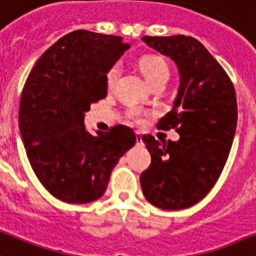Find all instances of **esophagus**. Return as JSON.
I'll return each mask as SVG.
<instances>
[{
  "mask_svg": "<svg viewBox=\"0 0 256 256\" xmlns=\"http://www.w3.org/2000/svg\"><path fill=\"white\" fill-rule=\"evenodd\" d=\"M136 145L142 144V136L140 134V132H136Z\"/></svg>",
  "mask_w": 256,
  "mask_h": 256,
  "instance_id": "1",
  "label": "esophagus"
}]
</instances>
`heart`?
<instances>
[{
    "instance_id": "heart-1",
    "label": "heart",
    "mask_w": 256,
    "mask_h": 256,
    "mask_svg": "<svg viewBox=\"0 0 256 256\" xmlns=\"http://www.w3.org/2000/svg\"><path fill=\"white\" fill-rule=\"evenodd\" d=\"M140 68H141V72L144 74L145 79L150 86L156 84V83H161V82H168L169 78H170L169 66L160 56H145V58H142L140 60ZM118 76H120V68L116 66L108 70V72H107V87H108V90L114 87ZM128 115L132 116V120H138L141 112L136 110V108H132Z\"/></svg>"
}]
</instances>
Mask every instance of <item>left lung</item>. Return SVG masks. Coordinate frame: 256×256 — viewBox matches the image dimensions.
Returning a JSON list of instances; mask_svg holds the SVG:
<instances>
[{"instance_id":"1","label":"left lung","mask_w":256,"mask_h":256,"mask_svg":"<svg viewBox=\"0 0 256 256\" xmlns=\"http://www.w3.org/2000/svg\"><path fill=\"white\" fill-rule=\"evenodd\" d=\"M142 40L170 58L180 74L173 107L157 124L176 128L180 140L142 136L152 156L141 174L142 192L161 210H184L206 198L227 162L236 130V94L223 67L196 38L177 34Z\"/></svg>"}]
</instances>
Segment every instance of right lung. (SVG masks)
Listing matches in <instances>:
<instances>
[{
	"instance_id": "add662e5",
	"label": "right lung",
	"mask_w": 256,
	"mask_h": 256,
	"mask_svg": "<svg viewBox=\"0 0 256 256\" xmlns=\"http://www.w3.org/2000/svg\"><path fill=\"white\" fill-rule=\"evenodd\" d=\"M130 48L122 37L74 30L42 54L20 102V132L34 174L58 200L86 204L106 192L136 134L118 124L92 136L84 114L107 95V72Z\"/></svg>"
}]
</instances>
